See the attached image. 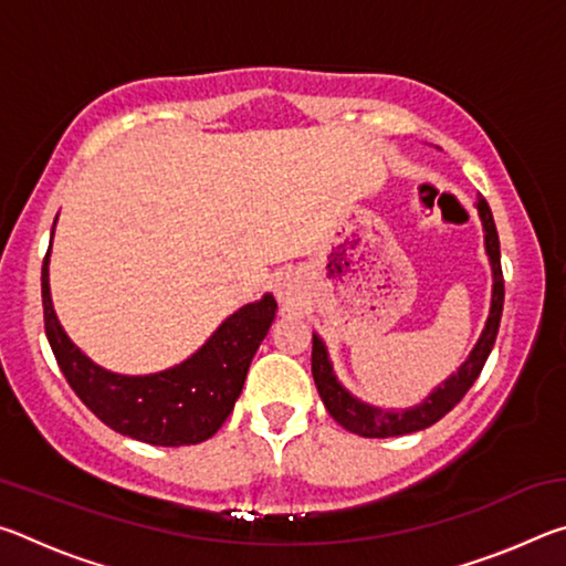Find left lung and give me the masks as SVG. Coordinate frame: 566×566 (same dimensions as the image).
I'll use <instances>...</instances> for the list:
<instances>
[{
  "instance_id": "obj_1",
  "label": "left lung",
  "mask_w": 566,
  "mask_h": 566,
  "mask_svg": "<svg viewBox=\"0 0 566 566\" xmlns=\"http://www.w3.org/2000/svg\"><path fill=\"white\" fill-rule=\"evenodd\" d=\"M479 217H482L484 224V244H486V254H490L492 262V274H494V290H492V310H490V319H486V327L479 337L476 347L469 354V359L457 369V375L442 381L432 395H429L419 407H411L405 411H385L379 407H369L364 401L354 399L347 389H344L337 377H334L332 364L327 357V349H324L322 339L314 334L312 337V377L314 385H317L319 397L327 407L334 421L347 429V432H354L359 437H375V439H385V437H401V434H411L419 432V429L432 427L434 421L442 419L447 411H452L462 397L469 391V387L474 385L479 371L484 369V361L490 357V352L494 347L496 332H500V322H502V310H504V276H502V256H500V234H496L494 227V217L492 209L486 205L484 197H479L476 202Z\"/></svg>"
}]
</instances>
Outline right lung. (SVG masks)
<instances>
[{
  "label": "right lung",
  "mask_w": 566,
  "mask_h": 566,
  "mask_svg": "<svg viewBox=\"0 0 566 566\" xmlns=\"http://www.w3.org/2000/svg\"><path fill=\"white\" fill-rule=\"evenodd\" d=\"M50 249L42 264L44 332L74 395L114 432L145 444L181 447L212 437L232 415L249 364L272 327L274 296L264 294V300L234 312L202 349L177 367L124 377L97 367L64 334L50 296Z\"/></svg>",
  "instance_id": "1"
}]
</instances>
